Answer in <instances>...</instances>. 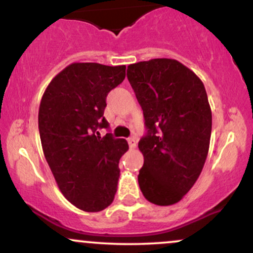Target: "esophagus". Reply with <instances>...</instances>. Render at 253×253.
<instances>
[{
  "label": "esophagus",
  "mask_w": 253,
  "mask_h": 253,
  "mask_svg": "<svg viewBox=\"0 0 253 253\" xmlns=\"http://www.w3.org/2000/svg\"><path fill=\"white\" fill-rule=\"evenodd\" d=\"M127 141H128V145H129L130 149H134V147L136 146V141L134 138H128L127 139Z\"/></svg>",
  "instance_id": "esophagus-1"
}]
</instances>
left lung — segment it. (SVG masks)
I'll list each match as a JSON object with an SVG mask.
<instances>
[{"mask_svg":"<svg viewBox=\"0 0 253 253\" xmlns=\"http://www.w3.org/2000/svg\"><path fill=\"white\" fill-rule=\"evenodd\" d=\"M127 78L147 129L138 144L144 155L139 187L147 201L173 205L195 184L210 150L211 110L205 85L168 58L130 64Z\"/></svg>","mask_w":253,"mask_h":253,"instance_id":"1","label":"left lung"}]
</instances>
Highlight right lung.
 Segmentation results:
<instances>
[{"label":"right lung","instance_id":"right-lung-1","mask_svg":"<svg viewBox=\"0 0 253 253\" xmlns=\"http://www.w3.org/2000/svg\"><path fill=\"white\" fill-rule=\"evenodd\" d=\"M126 76V66L74 63L60 71L43 92L39 133L46 162L68 201L84 211H100L114 200L119 161L128 150L103 117L108 92Z\"/></svg>","mask_w":253,"mask_h":253}]
</instances>
